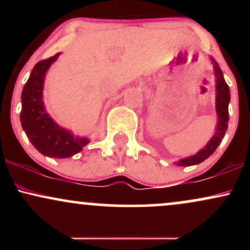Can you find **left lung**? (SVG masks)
I'll list each match as a JSON object with an SVG mask.
<instances>
[{"label": "left lung", "mask_w": 250, "mask_h": 250, "mask_svg": "<svg viewBox=\"0 0 250 250\" xmlns=\"http://www.w3.org/2000/svg\"><path fill=\"white\" fill-rule=\"evenodd\" d=\"M211 61L214 63L215 76H216V113L217 117H219V120H217L216 133H215L213 139L207 143V146L202 150H200L196 155L181 160L179 162V166L197 165V163H201L202 161H205L206 159H208L216 150L217 146L222 141L227 128H228V104L229 101H230V93H229L228 84H227L225 79H223V74L219 63L215 61L214 59Z\"/></svg>", "instance_id": "obj_1"}]
</instances>
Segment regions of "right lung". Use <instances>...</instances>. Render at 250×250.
Wrapping results in <instances>:
<instances>
[{"label": "right lung", "mask_w": 250, "mask_h": 250, "mask_svg": "<svg viewBox=\"0 0 250 250\" xmlns=\"http://www.w3.org/2000/svg\"><path fill=\"white\" fill-rule=\"evenodd\" d=\"M55 54L49 59L37 62L22 90L21 125L28 139L40 153L45 156L65 159L79 153L89 142L84 137H74L70 131L56 125L43 107L42 90L45 71L57 59Z\"/></svg>", "instance_id": "add662e5"}]
</instances>
